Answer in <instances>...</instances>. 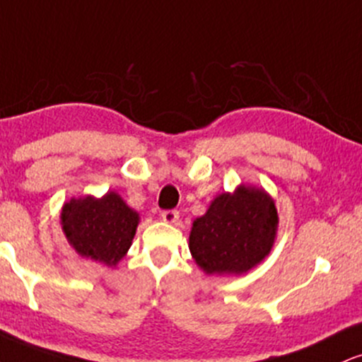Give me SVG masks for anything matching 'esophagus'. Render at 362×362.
<instances>
[{
  "instance_id": "1",
  "label": "esophagus",
  "mask_w": 362,
  "mask_h": 362,
  "mask_svg": "<svg viewBox=\"0 0 362 362\" xmlns=\"http://www.w3.org/2000/svg\"><path fill=\"white\" fill-rule=\"evenodd\" d=\"M178 217H180V216H178V211H175V209H170V211L162 212V219L168 224L178 223Z\"/></svg>"
}]
</instances>
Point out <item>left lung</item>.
<instances>
[{"label":"left lung","instance_id":"1","mask_svg":"<svg viewBox=\"0 0 362 362\" xmlns=\"http://www.w3.org/2000/svg\"><path fill=\"white\" fill-rule=\"evenodd\" d=\"M278 214L264 190L239 187L221 194L194 221L189 247L195 263L212 275H241L268 256L275 241Z\"/></svg>","mask_w":362,"mask_h":362}]
</instances>
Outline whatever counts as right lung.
<instances>
[{"label": "right lung", "instance_id": "right-lung-1", "mask_svg": "<svg viewBox=\"0 0 362 362\" xmlns=\"http://www.w3.org/2000/svg\"><path fill=\"white\" fill-rule=\"evenodd\" d=\"M60 219L74 250L112 267L132 246L139 217L116 192H107L103 199H71Z\"/></svg>", "mask_w": 362, "mask_h": 362}]
</instances>
